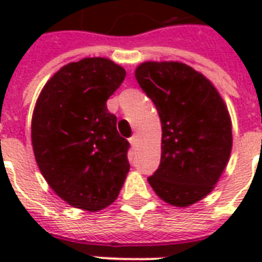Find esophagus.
Masks as SVG:
<instances>
[{"label":"esophagus","instance_id":"obj_1","mask_svg":"<svg viewBox=\"0 0 262 262\" xmlns=\"http://www.w3.org/2000/svg\"><path fill=\"white\" fill-rule=\"evenodd\" d=\"M129 142H130L132 146L135 147V146H136V144H137V142H139V139H137V136H136V135H135V136H132L130 139H129Z\"/></svg>","mask_w":262,"mask_h":262}]
</instances>
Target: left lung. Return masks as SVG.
Masks as SVG:
<instances>
[{
    "label": "left lung",
    "mask_w": 262,
    "mask_h": 262,
    "mask_svg": "<svg viewBox=\"0 0 262 262\" xmlns=\"http://www.w3.org/2000/svg\"><path fill=\"white\" fill-rule=\"evenodd\" d=\"M139 85L159 111L161 160L148 184L160 199L187 208L213 191L229 163L231 119L217 88L181 61H144Z\"/></svg>",
    "instance_id": "1"
}]
</instances>
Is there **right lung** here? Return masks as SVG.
I'll list each match as a JSON object with an SVG mask.
<instances>
[{"instance_id": "1", "label": "right lung", "mask_w": 262, "mask_h": 262, "mask_svg": "<svg viewBox=\"0 0 262 262\" xmlns=\"http://www.w3.org/2000/svg\"><path fill=\"white\" fill-rule=\"evenodd\" d=\"M126 71L105 57L63 66L45 84L32 115L37 167L73 208L99 212L115 202L129 172V142L106 108Z\"/></svg>"}]
</instances>
